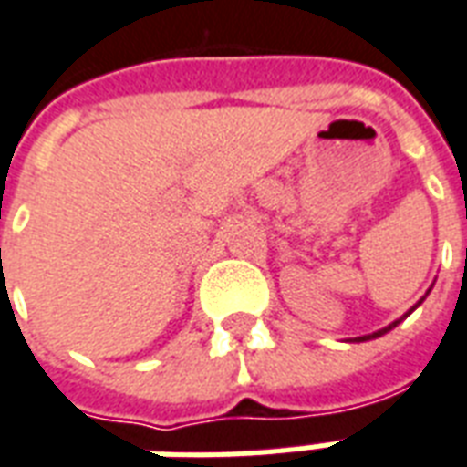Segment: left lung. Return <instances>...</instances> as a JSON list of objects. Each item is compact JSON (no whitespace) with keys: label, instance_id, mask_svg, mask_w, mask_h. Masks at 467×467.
I'll return each instance as SVG.
<instances>
[{"label":"left lung","instance_id":"left-lung-1","mask_svg":"<svg viewBox=\"0 0 467 467\" xmlns=\"http://www.w3.org/2000/svg\"><path fill=\"white\" fill-rule=\"evenodd\" d=\"M418 304H420V302H418ZM418 304H416V306H418ZM416 306H413V309H416ZM413 309H410V312H413ZM410 312H409V314H410ZM399 321H400V319H399ZM399 321H393V324H389V327H386V329H381V331H374V334H368V337H358L357 341H368V339H376V337H381V334H386V331H391L393 327H396V324H399Z\"/></svg>","mask_w":467,"mask_h":467}]
</instances>
